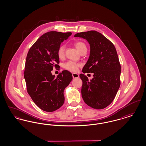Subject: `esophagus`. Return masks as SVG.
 I'll return each mask as SVG.
<instances>
[{
    "label": "esophagus",
    "instance_id": "1",
    "mask_svg": "<svg viewBox=\"0 0 146 146\" xmlns=\"http://www.w3.org/2000/svg\"><path fill=\"white\" fill-rule=\"evenodd\" d=\"M72 76L74 79H76V78H78L79 77V75L77 73H72Z\"/></svg>",
    "mask_w": 146,
    "mask_h": 146
}]
</instances>
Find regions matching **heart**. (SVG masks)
<instances>
[{
	"label": "heart",
	"mask_w": 146,
	"mask_h": 146,
	"mask_svg": "<svg viewBox=\"0 0 146 146\" xmlns=\"http://www.w3.org/2000/svg\"><path fill=\"white\" fill-rule=\"evenodd\" d=\"M75 46L76 49L80 52L82 49L86 48L85 44L83 42H77L75 43ZM64 51L65 46L64 45H61L57 50V55L60 59H62L64 57ZM80 64L78 63L75 62L74 61H68L64 63L63 64V67L66 70H67L70 72H76L77 71L78 68L79 67Z\"/></svg>",
	"instance_id": "obj_1"
}]
</instances>
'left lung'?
Returning a JSON list of instances; mask_svg holds the SVG:
<instances>
[{"mask_svg":"<svg viewBox=\"0 0 146 146\" xmlns=\"http://www.w3.org/2000/svg\"><path fill=\"white\" fill-rule=\"evenodd\" d=\"M75 37L86 39L90 44V56L84 66V73H93L89 80L84 74L82 96L85 103L101 110L111 104L120 85L121 66L115 46L104 35L95 31L80 32Z\"/></svg>","mask_w":146,"mask_h":146,"instance_id":"8db88e82","label":"left lung"}]
</instances>
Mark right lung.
I'll list each match as a JSON object with an SVG mask.
<instances>
[{"label":"right lung","mask_w":146,"mask_h":146,"mask_svg":"<svg viewBox=\"0 0 146 146\" xmlns=\"http://www.w3.org/2000/svg\"><path fill=\"white\" fill-rule=\"evenodd\" d=\"M71 35V32H47L35 42L27 54L24 72L27 90L44 111H55L64 104L63 91L73 79L72 73L64 70L55 78L51 70L59 67L57 50Z\"/></svg>","instance_id":"add662e5"}]
</instances>
